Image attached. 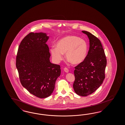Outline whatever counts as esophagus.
<instances>
[{"label": "esophagus", "mask_w": 125, "mask_h": 125, "mask_svg": "<svg viewBox=\"0 0 125 125\" xmlns=\"http://www.w3.org/2000/svg\"><path fill=\"white\" fill-rule=\"evenodd\" d=\"M64 72H65L66 73H68L69 72V70L67 68H64Z\"/></svg>", "instance_id": "esophagus-1"}]
</instances>
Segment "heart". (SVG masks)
Masks as SVG:
<instances>
[{"mask_svg":"<svg viewBox=\"0 0 125 125\" xmlns=\"http://www.w3.org/2000/svg\"><path fill=\"white\" fill-rule=\"evenodd\" d=\"M88 49L87 42L74 35H69L61 38L56 43V48H52L50 52L53 60L59 63L63 60V54L71 64H78L87 56Z\"/></svg>","mask_w":125,"mask_h":125,"instance_id":"b5f03b06","label":"heart"}]
</instances>
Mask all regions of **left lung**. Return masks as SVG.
I'll return each mask as SVG.
<instances>
[{
    "label": "left lung",
    "instance_id": "8db88e82",
    "mask_svg": "<svg viewBox=\"0 0 125 125\" xmlns=\"http://www.w3.org/2000/svg\"><path fill=\"white\" fill-rule=\"evenodd\" d=\"M89 40V49L83 62L75 67V80L73 87L77 94L87 96L94 92L105 78L107 64L102 44L98 38L90 32L83 31Z\"/></svg>",
    "mask_w": 125,
    "mask_h": 125
}]
</instances>
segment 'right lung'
<instances>
[{
	"label": "right lung",
	"mask_w": 125,
	"mask_h": 125,
	"mask_svg": "<svg viewBox=\"0 0 125 125\" xmlns=\"http://www.w3.org/2000/svg\"><path fill=\"white\" fill-rule=\"evenodd\" d=\"M46 33L31 32L23 39L18 50L16 66L21 85L32 94L45 98L53 93L61 75L60 65L50 62Z\"/></svg>",
	"instance_id": "obj_1"
}]
</instances>
